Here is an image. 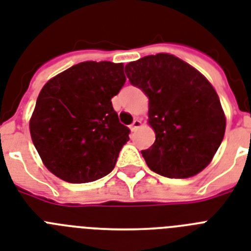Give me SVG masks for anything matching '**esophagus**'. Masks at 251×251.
I'll use <instances>...</instances> for the list:
<instances>
[{
	"mask_svg": "<svg viewBox=\"0 0 251 251\" xmlns=\"http://www.w3.org/2000/svg\"><path fill=\"white\" fill-rule=\"evenodd\" d=\"M140 125H142V121H140V120H138V119H135L134 121H132L131 125H130V129H131V131H135V130L138 129Z\"/></svg>",
	"mask_w": 251,
	"mask_h": 251,
	"instance_id": "34e87169",
	"label": "esophagus"
}]
</instances>
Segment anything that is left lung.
I'll return each mask as SVG.
<instances>
[{
    "mask_svg": "<svg viewBox=\"0 0 251 251\" xmlns=\"http://www.w3.org/2000/svg\"><path fill=\"white\" fill-rule=\"evenodd\" d=\"M130 83L150 99L148 122L156 132L142 151L152 172L189 178L210 164L226 131V117L211 83L170 54L148 55L125 67Z\"/></svg>",
    "mask_w": 251,
    "mask_h": 251,
    "instance_id": "1",
    "label": "left lung"
}]
</instances>
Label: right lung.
Masks as SVG:
<instances>
[{"label":"right lung","instance_id":"add662e5","mask_svg":"<svg viewBox=\"0 0 251 251\" xmlns=\"http://www.w3.org/2000/svg\"><path fill=\"white\" fill-rule=\"evenodd\" d=\"M125 81L122 63L83 62L42 87L29 130L52 174L69 183H89L113 170L130 134L111 101Z\"/></svg>","mask_w":251,"mask_h":251}]
</instances>
